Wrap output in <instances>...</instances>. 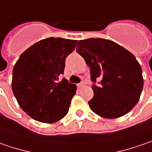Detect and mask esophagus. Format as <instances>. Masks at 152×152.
<instances>
[{
  "mask_svg": "<svg viewBox=\"0 0 152 152\" xmlns=\"http://www.w3.org/2000/svg\"><path fill=\"white\" fill-rule=\"evenodd\" d=\"M84 86H85V83L84 82H81V83L77 84V87L78 88H81V87H83Z\"/></svg>",
  "mask_w": 152,
  "mask_h": 152,
  "instance_id": "1",
  "label": "esophagus"
}]
</instances>
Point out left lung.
<instances>
[{"mask_svg": "<svg viewBox=\"0 0 152 152\" xmlns=\"http://www.w3.org/2000/svg\"><path fill=\"white\" fill-rule=\"evenodd\" d=\"M76 51L90 67L94 96L92 111L105 118L125 115L138 102L143 89L142 70L133 54L115 42L103 39L80 40Z\"/></svg>", "mask_w": 152, "mask_h": 152, "instance_id": "1", "label": "left lung"}]
</instances>
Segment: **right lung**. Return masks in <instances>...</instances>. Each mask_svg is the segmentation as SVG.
<instances>
[{
    "label": "right lung",
    "instance_id": "add662e5",
    "mask_svg": "<svg viewBox=\"0 0 152 152\" xmlns=\"http://www.w3.org/2000/svg\"><path fill=\"white\" fill-rule=\"evenodd\" d=\"M77 40L48 38L35 43L20 55L12 71V88L19 106L34 120L53 124L69 111L76 86L59 76Z\"/></svg>",
    "mask_w": 152,
    "mask_h": 152
}]
</instances>
